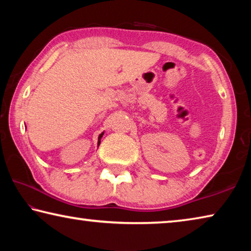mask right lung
Instances as JSON below:
<instances>
[{
	"mask_svg": "<svg viewBox=\"0 0 251 251\" xmlns=\"http://www.w3.org/2000/svg\"><path fill=\"white\" fill-rule=\"evenodd\" d=\"M103 134H104V133H101V134L99 136V146H100V138H101V136H103Z\"/></svg>",
	"mask_w": 251,
	"mask_h": 251,
	"instance_id": "add662e5",
	"label": "right lung"
}]
</instances>
